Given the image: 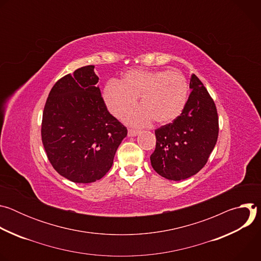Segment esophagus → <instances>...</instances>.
<instances>
[{"instance_id":"obj_1","label":"esophagus","mask_w":261,"mask_h":261,"mask_svg":"<svg viewBox=\"0 0 261 261\" xmlns=\"http://www.w3.org/2000/svg\"><path fill=\"white\" fill-rule=\"evenodd\" d=\"M138 133H139L138 130H134V129H129L128 130V136L129 137H134V136L138 135Z\"/></svg>"}]
</instances>
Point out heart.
<instances>
[{
  "mask_svg": "<svg viewBox=\"0 0 261 261\" xmlns=\"http://www.w3.org/2000/svg\"><path fill=\"white\" fill-rule=\"evenodd\" d=\"M189 86L177 71L131 70L122 82L111 81L103 90L104 102L117 118L125 117L136 105L140 96L142 107L127 117L134 126H143L153 119L165 125L177 119L188 101Z\"/></svg>",
  "mask_w": 261,
  "mask_h": 261,
  "instance_id": "heart-1",
  "label": "heart"
}]
</instances>
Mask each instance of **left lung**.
Wrapping results in <instances>:
<instances>
[{
    "instance_id": "obj_1",
    "label": "left lung",
    "mask_w": 261,
    "mask_h": 261,
    "mask_svg": "<svg viewBox=\"0 0 261 261\" xmlns=\"http://www.w3.org/2000/svg\"><path fill=\"white\" fill-rule=\"evenodd\" d=\"M189 87L192 92L180 116L155 131L151 164L158 174L170 180L196 174L207 162L218 139V114L212 97L195 74Z\"/></svg>"
}]
</instances>
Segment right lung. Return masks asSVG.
Masks as SVG:
<instances>
[{
	"label": "right lung",
	"mask_w": 261,
	"mask_h": 261,
	"mask_svg": "<svg viewBox=\"0 0 261 261\" xmlns=\"http://www.w3.org/2000/svg\"><path fill=\"white\" fill-rule=\"evenodd\" d=\"M89 65L56 83L46 100L42 142L53 167L80 184L93 182L111 168L127 129L109 114Z\"/></svg>",
	"instance_id": "add662e5"
}]
</instances>
